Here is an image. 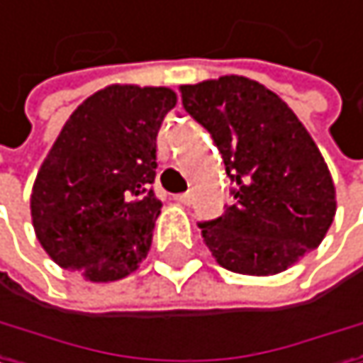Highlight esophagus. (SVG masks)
Wrapping results in <instances>:
<instances>
[{"instance_id":"obj_1","label":"esophagus","mask_w":363,"mask_h":363,"mask_svg":"<svg viewBox=\"0 0 363 363\" xmlns=\"http://www.w3.org/2000/svg\"><path fill=\"white\" fill-rule=\"evenodd\" d=\"M175 201L182 206H188L192 201V196H190V192H182V194H175Z\"/></svg>"}]
</instances>
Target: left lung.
I'll return each instance as SVG.
<instances>
[{
	"label": "left lung",
	"mask_w": 363,
	"mask_h": 363,
	"mask_svg": "<svg viewBox=\"0 0 363 363\" xmlns=\"http://www.w3.org/2000/svg\"><path fill=\"white\" fill-rule=\"evenodd\" d=\"M186 112L218 147L233 206L199 223L216 262L240 275H277L316 249L335 216L325 157L288 104L264 84L223 75L179 86Z\"/></svg>",
	"instance_id": "8db88e82"
}]
</instances>
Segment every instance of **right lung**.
Listing matches in <instances>:
<instances>
[{
	"instance_id": "right-lung-1",
	"label": "right lung",
	"mask_w": 363,
	"mask_h": 363,
	"mask_svg": "<svg viewBox=\"0 0 363 363\" xmlns=\"http://www.w3.org/2000/svg\"><path fill=\"white\" fill-rule=\"evenodd\" d=\"M175 104L164 86L112 84L69 116L30 196L36 238L58 266L108 284L147 257L162 208L155 138Z\"/></svg>"
}]
</instances>
